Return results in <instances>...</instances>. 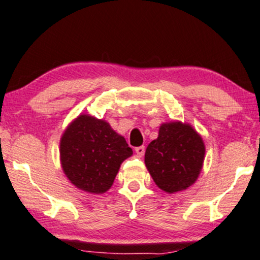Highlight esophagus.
<instances>
[{
    "instance_id": "1",
    "label": "esophagus",
    "mask_w": 260,
    "mask_h": 260,
    "mask_svg": "<svg viewBox=\"0 0 260 260\" xmlns=\"http://www.w3.org/2000/svg\"><path fill=\"white\" fill-rule=\"evenodd\" d=\"M145 146H140V147H136L135 148V152H136V154H137V157H140L141 158L143 154H145Z\"/></svg>"
}]
</instances>
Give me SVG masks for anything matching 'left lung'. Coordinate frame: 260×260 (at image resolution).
I'll use <instances>...</instances> for the list:
<instances>
[{"mask_svg":"<svg viewBox=\"0 0 260 260\" xmlns=\"http://www.w3.org/2000/svg\"><path fill=\"white\" fill-rule=\"evenodd\" d=\"M206 146L192 125L169 121L146 148L145 164L155 185L167 193L184 191L197 181Z\"/></svg>","mask_w":260,"mask_h":260,"instance_id":"obj_1","label":"left lung"}]
</instances>
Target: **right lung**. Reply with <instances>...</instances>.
<instances>
[{"label":"right lung","mask_w":260,"mask_h":260,"mask_svg":"<svg viewBox=\"0 0 260 260\" xmlns=\"http://www.w3.org/2000/svg\"><path fill=\"white\" fill-rule=\"evenodd\" d=\"M59 155L63 173L76 188L102 194L112 187L133 149L108 121L80 114L62 134Z\"/></svg>","instance_id":"1"}]
</instances>
